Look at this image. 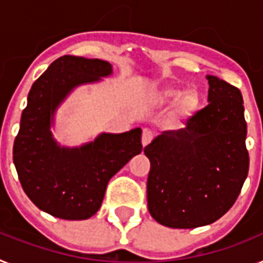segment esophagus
<instances>
[{"instance_id":"obj_1","label":"esophagus","mask_w":263,"mask_h":263,"mask_svg":"<svg viewBox=\"0 0 263 263\" xmlns=\"http://www.w3.org/2000/svg\"><path fill=\"white\" fill-rule=\"evenodd\" d=\"M142 146H146V145H149L152 142V140H153V133H152L151 130L149 129H145L144 132H142Z\"/></svg>"}]
</instances>
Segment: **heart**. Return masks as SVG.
Instances as JSON below:
<instances>
[{"mask_svg":"<svg viewBox=\"0 0 263 263\" xmlns=\"http://www.w3.org/2000/svg\"><path fill=\"white\" fill-rule=\"evenodd\" d=\"M155 101L158 105H169L176 102L175 117L181 119H186L192 117L199 106V95L196 91H185L181 88L166 86L156 91Z\"/></svg>","mask_w":263,"mask_h":263,"instance_id":"obj_1","label":"heart"}]
</instances>
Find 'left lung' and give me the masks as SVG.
<instances>
[{
  "label": "left lung",
  "mask_w": 263,
  "mask_h": 263,
  "mask_svg": "<svg viewBox=\"0 0 263 263\" xmlns=\"http://www.w3.org/2000/svg\"><path fill=\"white\" fill-rule=\"evenodd\" d=\"M208 103L180 130L162 132L144 153L151 161L147 210L172 229H195L222 218L249 173L247 125L240 91L208 75Z\"/></svg>",
  "instance_id": "1"
}]
</instances>
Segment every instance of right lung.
Returning <instances> with one entry per match:
<instances>
[{"label":"right lung","instance_id":"right-lung-1","mask_svg":"<svg viewBox=\"0 0 263 263\" xmlns=\"http://www.w3.org/2000/svg\"><path fill=\"white\" fill-rule=\"evenodd\" d=\"M111 72V64L101 59L62 56L28 94L13 145V162L24 192L52 216L91 218L101 208L110 179L142 151L140 127L121 134L102 133L79 147L60 146L52 137L56 108L67 95Z\"/></svg>","mask_w":263,"mask_h":263}]
</instances>
